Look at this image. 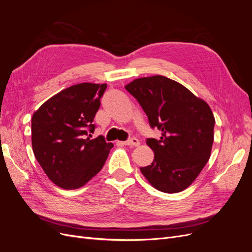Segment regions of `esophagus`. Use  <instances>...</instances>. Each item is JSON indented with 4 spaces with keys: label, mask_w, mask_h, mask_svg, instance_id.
Returning a JSON list of instances; mask_svg holds the SVG:
<instances>
[{
    "label": "esophagus",
    "mask_w": 252,
    "mask_h": 252,
    "mask_svg": "<svg viewBox=\"0 0 252 252\" xmlns=\"http://www.w3.org/2000/svg\"><path fill=\"white\" fill-rule=\"evenodd\" d=\"M123 144H124V145H127V146L138 147V146H139V145H140V142H139V140H138V139H135V138H132V139H130V140H127V141L123 142Z\"/></svg>",
    "instance_id": "obj_1"
}]
</instances>
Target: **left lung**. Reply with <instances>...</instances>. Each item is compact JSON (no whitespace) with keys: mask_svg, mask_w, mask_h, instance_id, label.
Segmentation results:
<instances>
[{"mask_svg":"<svg viewBox=\"0 0 252 252\" xmlns=\"http://www.w3.org/2000/svg\"><path fill=\"white\" fill-rule=\"evenodd\" d=\"M125 88L142 106L150 127L162 131L159 140L147 139L155 158L141 172L159 191L186 189L210 158L216 120L208 104L163 75L135 79Z\"/></svg>","mask_w":252,"mask_h":252,"instance_id":"8db88e82","label":"left lung"}]
</instances>
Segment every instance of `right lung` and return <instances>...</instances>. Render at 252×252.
Here are the masks:
<instances>
[{"instance_id":"right-lung-1","label":"right lung","mask_w":252,"mask_h":252,"mask_svg":"<svg viewBox=\"0 0 252 252\" xmlns=\"http://www.w3.org/2000/svg\"><path fill=\"white\" fill-rule=\"evenodd\" d=\"M107 84L81 83L50 97L32 119L36 161L50 181L72 190L100 172L113 147L103 135L91 139L94 119Z\"/></svg>"}]
</instances>
